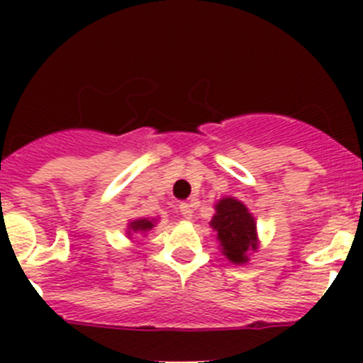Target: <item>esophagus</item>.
Here are the masks:
<instances>
[{"label": "esophagus", "instance_id": "esophagus-1", "mask_svg": "<svg viewBox=\"0 0 363 363\" xmlns=\"http://www.w3.org/2000/svg\"><path fill=\"white\" fill-rule=\"evenodd\" d=\"M179 214L185 218V220H191L192 218V207L189 203H182L179 205Z\"/></svg>", "mask_w": 363, "mask_h": 363}]
</instances>
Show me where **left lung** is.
<instances>
[{"instance_id": "left-lung-1", "label": "left lung", "mask_w": 363, "mask_h": 363, "mask_svg": "<svg viewBox=\"0 0 363 363\" xmlns=\"http://www.w3.org/2000/svg\"><path fill=\"white\" fill-rule=\"evenodd\" d=\"M211 225L223 247L221 252L233 264H245L247 252L256 249V223L245 205L234 198H223L218 201Z\"/></svg>"}]
</instances>
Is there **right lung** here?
I'll return each mask as SVG.
<instances>
[{"instance_id": "right-lung-1", "label": "right lung", "mask_w": 363, "mask_h": 363, "mask_svg": "<svg viewBox=\"0 0 363 363\" xmlns=\"http://www.w3.org/2000/svg\"><path fill=\"white\" fill-rule=\"evenodd\" d=\"M154 227V223L150 220H136V221H133V223H130V229L133 230H143V233H145V230H150Z\"/></svg>"}]
</instances>
